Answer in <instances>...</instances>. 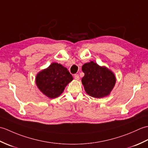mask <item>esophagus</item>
I'll return each instance as SVG.
<instances>
[{
    "mask_svg": "<svg viewBox=\"0 0 148 148\" xmlns=\"http://www.w3.org/2000/svg\"><path fill=\"white\" fill-rule=\"evenodd\" d=\"M74 77L76 80H79V76L78 74H75L74 76Z\"/></svg>",
    "mask_w": 148,
    "mask_h": 148,
    "instance_id": "obj_1",
    "label": "esophagus"
}]
</instances>
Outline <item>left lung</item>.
Listing matches in <instances>:
<instances>
[{"label":"left lung","instance_id":"1","mask_svg":"<svg viewBox=\"0 0 148 148\" xmlns=\"http://www.w3.org/2000/svg\"><path fill=\"white\" fill-rule=\"evenodd\" d=\"M82 71L84 76L81 81L88 95L97 99L110 95L116 81L110 69L91 61L82 66Z\"/></svg>","mask_w":148,"mask_h":148}]
</instances>
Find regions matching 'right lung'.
<instances>
[{
  "instance_id": "right-lung-1",
  "label": "right lung",
  "mask_w": 148,
  "mask_h": 148,
  "mask_svg": "<svg viewBox=\"0 0 148 148\" xmlns=\"http://www.w3.org/2000/svg\"><path fill=\"white\" fill-rule=\"evenodd\" d=\"M72 80L73 77L67 69L56 62L39 72L36 77L37 88L49 99L60 95L66 86Z\"/></svg>"
}]
</instances>
